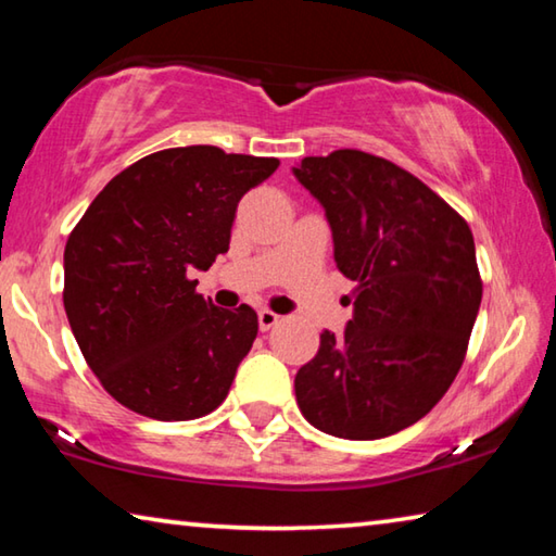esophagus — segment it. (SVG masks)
Returning a JSON list of instances; mask_svg holds the SVG:
<instances>
[{
	"label": "esophagus",
	"mask_w": 556,
	"mask_h": 556,
	"mask_svg": "<svg viewBox=\"0 0 556 556\" xmlns=\"http://www.w3.org/2000/svg\"><path fill=\"white\" fill-rule=\"evenodd\" d=\"M257 321H260V331H269L271 326H277L279 316L275 312H269V308H262V312L257 314Z\"/></svg>",
	"instance_id": "1"
}]
</instances>
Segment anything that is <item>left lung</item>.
<instances>
[{
	"label": "left lung",
	"mask_w": 556,
	"mask_h": 556,
	"mask_svg": "<svg viewBox=\"0 0 556 556\" xmlns=\"http://www.w3.org/2000/svg\"><path fill=\"white\" fill-rule=\"evenodd\" d=\"M324 205L333 260L355 281L343 336L321 333L296 402L338 439H382L444 397L464 363L483 285L468 223L388 159L338 149L291 168Z\"/></svg>",
	"instance_id": "left-lung-1"
}]
</instances>
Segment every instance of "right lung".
<instances>
[{"mask_svg":"<svg viewBox=\"0 0 556 556\" xmlns=\"http://www.w3.org/2000/svg\"><path fill=\"white\" fill-rule=\"evenodd\" d=\"M277 166L208 144L164 149L112 178L73 228L65 316L90 370L127 409L186 421L228 397L257 314L205 301L191 275L228 252L240 199Z\"/></svg>","mask_w":556,"mask_h":556,"instance_id":"right-lung-1","label":"right lung"}]
</instances>
